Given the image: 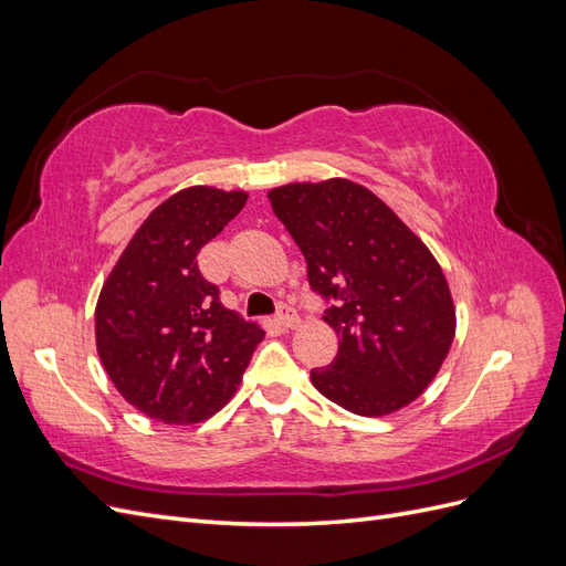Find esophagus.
I'll return each mask as SVG.
<instances>
[{
  "mask_svg": "<svg viewBox=\"0 0 566 566\" xmlns=\"http://www.w3.org/2000/svg\"><path fill=\"white\" fill-rule=\"evenodd\" d=\"M276 321H279V325H283V328H297V325H300V316H297V312H295V306L281 304V306H279V314H276Z\"/></svg>",
  "mask_w": 566,
  "mask_h": 566,
  "instance_id": "esophagus-1",
  "label": "esophagus"
}]
</instances>
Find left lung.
<instances>
[{"label": "left lung", "instance_id": "left-lung-1", "mask_svg": "<svg viewBox=\"0 0 566 566\" xmlns=\"http://www.w3.org/2000/svg\"><path fill=\"white\" fill-rule=\"evenodd\" d=\"M306 260V276L331 306L339 337L312 382L356 416H387L427 389L455 335V310L441 266L420 238L361 184L328 179L269 191Z\"/></svg>", "mask_w": 566, "mask_h": 566}]
</instances>
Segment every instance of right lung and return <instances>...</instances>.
<instances>
[{"mask_svg": "<svg viewBox=\"0 0 566 566\" xmlns=\"http://www.w3.org/2000/svg\"><path fill=\"white\" fill-rule=\"evenodd\" d=\"M248 193L191 186L134 233L96 304V349L117 391L153 420L214 416L241 382L264 331L227 310L198 252L243 210Z\"/></svg>", "mask_w": 566, "mask_h": 566, "instance_id": "1", "label": "right lung"}]
</instances>
